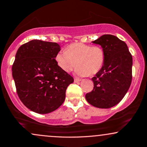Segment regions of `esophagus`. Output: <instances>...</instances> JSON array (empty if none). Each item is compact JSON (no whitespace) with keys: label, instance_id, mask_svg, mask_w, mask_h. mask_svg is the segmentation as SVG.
<instances>
[{"label":"esophagus","instance_id":"obj_1","mask_svg":"<svg viewBox=\"0 0 147 147\" xmlns=\"http://www.w3.org/2000/svg\"><path fill=\"white\" fill-rule=\"evenodd\" d=\"M80 80H81V79H80V78H74V82H75V83H78Z\"/></svg>","mask_w":147,"mask_h":147}]
</instances>
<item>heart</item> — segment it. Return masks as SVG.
<instances>
[{
  "instance_id": "heart-1",
  "label": "heart",
  "mask_w": 147,
  "mask_h": 147,
  "mask_svg": "<svg viewBox=\"0 0 147 147\" xmlns=\"http://www.w3.org/2000/svg\"><path fill=\"white\" fill-rule=\"evenodd\" d=\"M105 52L99 45L74 42L58 52L55 61L61 70L70 73L76 64V73L80 76L94 75L105 64Z\"/></svg>"
}]
</instances>
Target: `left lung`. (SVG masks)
Instances as JSON below:
<instances>
[{
	"label": "left lung",
	"instance_id": "obj_1",
	"mask_svg": "<svg viewBox=\"0 0 147 147\" xmlns=\"http://www.w3.org/2000/svg\"><path fill=\"white\" fill-rule=\"evenodd\" d=\"M92 42L105 50V61L92 78L94 88L86 94V98L97 108H111L122 100L130 88L132 57L125 42L115 36L105 34Z\"/></svg>",
	"mask_w": 147,
	"mask_h": 147
}]
</instances>
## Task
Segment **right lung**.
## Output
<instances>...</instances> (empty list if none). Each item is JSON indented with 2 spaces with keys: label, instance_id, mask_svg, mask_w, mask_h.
<instances>
[{
  "label": "right lung",
  "instance_id": "add662e5",
  "mask_svg": "<svg viewBox=\"0 0 147 147\" xmlns=\"http://www.w3.org/2000/svg\"><path fill=\"white\" fill-rule=\"evenodd\" d=\"M57 42L32 40L20 47L12 67L17 93L31 111L48 113L64 102L67 87L74 78L59 69L55 55Z\"/></svg>",
  "mask_w": 147,
  "mask_h": 147
}]
</instances>
